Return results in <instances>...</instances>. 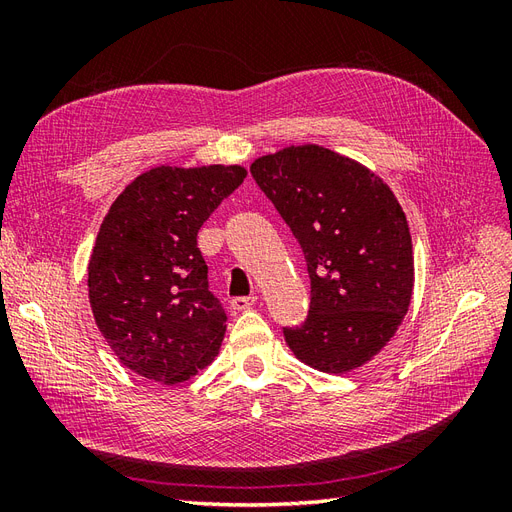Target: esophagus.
<instances>
[{
	"mask_svg": "<svg viewBox=\"0 0 512 512\" xmlns=\"http://www.w3.org/2000/svg\"><path fill=\"white\" fill-rule=\"evenodd\" d=\"M256 303V297H235L230 299V309H235V312H243V309H250Z\"/></svg>",
	"mask_w": 512,
	"mask_h": 512,
	"instance_id": "obj_1",
	"label": "esophagus"
}]
</instances>
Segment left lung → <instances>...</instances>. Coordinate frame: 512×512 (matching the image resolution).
<instances>
[{"mask_svg":"<svg viewBox=\"0 0 512 512\" xmlns=\"http://www.w3.org/2000/svg\"><path fill=\"white\" fill-rule=\"evenodd\" d=\"M252 177L301 245L309 309L284 327L297 359L327 374L361 367L395 335L412 299L406 215L374 173L318 145L258 158Z\"/></svg>","mask_w":512,"mask_h":512,"instance_id":"left-lung-1","label":"left lung"}]
</instances>
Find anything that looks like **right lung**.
<instances>
[{
  "label": "right lung",
  "mask_w": 512,
  "mask_h": 512,
  "mask_svg": "<svg viewBox=\"0 0 512 512\" xmlns=\"http://www.w3.org/2000/svg\"><path fill=\"white\" fill-rule=\"evenodd\" d=\"M241 166H160L108 209L89 258V301L119 361L149 380H188L218 354L226 312L196 237L245 179Z\"/></svg>",
  "instance_id": "1"
}]
</instances>
